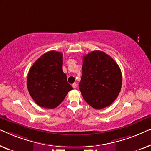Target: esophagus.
<instances>
[{
    "label": "esophagus",
    "mask_w": 151,
    "mask_h": 151,
    "mask_svg": "<svg viewBox=\"0 0 151 151\" xmlns=\"http://www.w3.org/2000/svg\"><path fill=\"white\" fill-rule=\"evenodd\" d=\"M72 86H73V88H76V86H76V83H74L72 84Z\"/></svg>",
    "instance_id": "34e87169"
}]
</instances>
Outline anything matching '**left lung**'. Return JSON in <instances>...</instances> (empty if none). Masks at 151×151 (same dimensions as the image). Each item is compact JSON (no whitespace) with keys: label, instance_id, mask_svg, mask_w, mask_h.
I'll list each match as a JSON object with an SVG mask.
<instances>
[{"label":"left lung","instance_id":"left-lung-1","mask_svg":"<svg viewBox=\"0 0 151 151\" xmlns=\"http://www.w3.org/2000/svg\"><path fill=\"white\" fill-rule=\"evenodd\" d=\"M122 73L109 55L94 50L83 58L79 90L91 107L101 109L115 101L122 87Z\"/></svg>","mask_w":151,"mask_h":151}]
</instances>
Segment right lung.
I'll return each instance as SVG.
<instances>
[{
  "mask_svg": "<svg viewBox=\"0 0 151 151\" xmlns=\"http://www.w3.org/2000/svg\"><path fill=\"white\" fill-rule=\"evenodd\" d=\"M63 55L51 50L42 55L29 70L27 88L36 104L54 109L63 101L73 88L62 70Z\"/></svg>",
  "mask_w": 151,
  "mask_h": 151,
  "instance_id": "right-lung-1",
  "label": "right lung"
}]
</instances>
